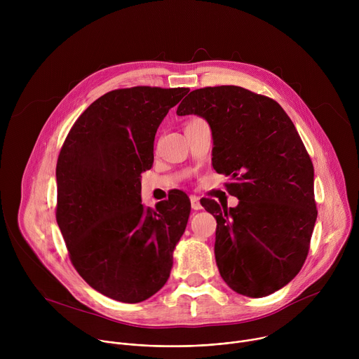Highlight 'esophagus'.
<instances>
[{
    "instance_id": "obj_1",
    "label": "esophagus",
    "mask_w": 359,
    "mask_h": 359,
    "mask_svg": "<svg viewBox=\"0 0 359 359\" xmlns=\"http://www.w3.org/2000/svg\"><path fill=\"white\" fill-rule=\"evenodd\" d=\"M190 203H191V209L193 210H201V203L197 196H190Z\"/></svg>"
}]
</instances>
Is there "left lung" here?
Here are the masks:
<instances>
[{
	"label": "left lung",
	"mask_w": 359,
	"mask_h": 359,
	"mask_svg": "<svg viewBox=\"0 0 359 359\" xmlns=\"http://www.w3.org/2000/svg\"><path fill=\"white\" fill-rule=\"evenodd\" d=\"M176 114L208 121L213 168L238 198L203 204L217 222L222 278L241 295L276 292L299 273L317 220L314 166L294 123L276 100L233 85L191 90Z\"/></svg>",
	"instance_id": "8db88e82"
}]
</instances>
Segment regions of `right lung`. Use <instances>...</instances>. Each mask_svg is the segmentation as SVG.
<instances>
[{"label":"right lung","mask_w":359,"mask_h":359,"mask_svg":"<svg viewBox=\"0 0 359 359\" xmlns=\"http://www.w3.org/2000/svg\"><path fill=\"white\" fill-rule=\"evenodd\" d=\"M189 88L135 86L96 99L69 130L57 163V222L79 276L97 292L140 302L168 281L190 200L177 190L156 210L140 198L153 142Z\"/></svg>","instance_id":"1"}]
</instances>
